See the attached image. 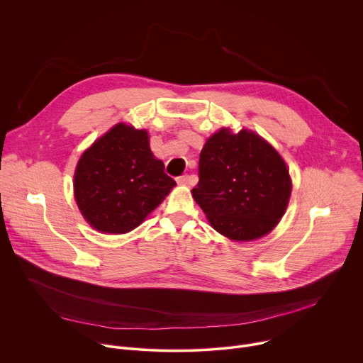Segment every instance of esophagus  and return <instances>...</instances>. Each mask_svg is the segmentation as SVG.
I'll list each match as a JSON object with an SVG mask.
<instances>
[{"label": "esophagus", "mask_w": 363, "mask_h": 363, "mask_svg": "<svg viewBox=\"0 0 363 363\" xmlns=\"http://www.w3.org/2000/svg\"><path fill=\"white\" fill-rule=\"evenodd\" d=\"M177 182H178L179 185H185V184L189 182V177H188L186 174H185V175H181V177L177 178Z\"/></svg>", "instance_id": "esophagus-1"}]
</instances>
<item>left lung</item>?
Listing matches in <instances>:
<instances>
[{"label":"left lung","instance_id":"8db88e82","mask_svg":"<svg viewBox=\"0 0 363 363\" xmlns=\"http://www.w3.org/2000/svg\"><path fill=\"white\" fill-rule=\"evenodd\" d=\"M192 196L220 234L250 241L270 233L291 194L277 150L254 132L221 129L205 142Z\"/></svg>","mask_w":363,"mask_h":363}]
</instances>
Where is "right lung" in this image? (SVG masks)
Returning <instances> with one entry per match:
<instances>
[{
  "mask_svg": "<svg viewBox=\"0 0 363 363\" xmlns=\"http://www.w3.org/2000/svg\"><path fill=\"white\" fill-rule=\"evenodd\" d=\"M152 155L146 130L119 123L83 155L74 196L87 223L101 233L136 228L177 185Z\"/></svg>",
  "mask_w": 363,
  "mask_h": 363,
  "instance_id": "obj_1",
  "label": "right lung"
}]
</instances>
